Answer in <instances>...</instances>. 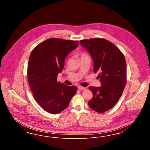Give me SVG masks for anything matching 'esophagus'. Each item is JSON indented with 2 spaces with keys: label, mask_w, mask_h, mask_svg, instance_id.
Listing matches in <instances>:
<instances>
[{
  "label": "esophagus",
  "mask_w": 150,
  "mask_h": 150,
  "mask_svg": "<svg viewBox=\"0 0 150 150\" xmlns=\"http://www.w3.org/2000/svg\"><path fill=\"white\" fill-rule=\"evenodd\" d=\"M78 88L79 90H85V89H86V87H83V86H78Z\"/></svg>",
  "instance_id": "34e87169"
}]
</instances>
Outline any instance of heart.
Wrapping results in <instances>:
<instances>
[{"instance_id": "obj_1", "label": "heart", "mask_w": 150, "mask_h": 150, "mask_svg": "<svg viewBox=\"0 0 150 150\" xmlns=\"http://www.w3.org/2000/svg\"><path fill=\"white\" fill-rule=\"evenodd\" d=\"M87 56V54L85 53H81V54H80V57H83V56Z\"/></svg>"}]
</instances>
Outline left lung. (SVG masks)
Masks as SVG:
<instances>
[{"label": "left lung", "instance_id": "1", "mask_svg": "<svg viewBox=\"0 0 150 150\" xmlns=\"http://www.w3.org/2000/svg\"><path fill=\"white\" fill-rule=\"evenodd\" d=\"M91 54L93 71L98 73L100 87L89 86L93 98L88 104L93 110L103 113L114 106L122 94L127 83L125 57L115 45L106 39L92 38L80 41Z\"/></svg>", "mask_w": 150, "mask_h": 150}]
</instances>
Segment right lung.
Wrapping results in <instances>:
<instances>
[{
	"label": "right lung",
	"instance_id": "obj_1",
	"mask_svg": "<svg viewBox=\"0 0 150 150\" xmlns=\"http://www.w3.org/2000/svg\"><path fill=\"white\" fill-rule=\"evenodd\" d=\"M78 41L50 38L39 44L29 57L28 78L36 102L50 114H57L69 106L77 91L75 86L57 81L64 59L78 46Z\"/></svg>",
	"mask_w": 150,
	"mask_h": 150
}]
</instances>
